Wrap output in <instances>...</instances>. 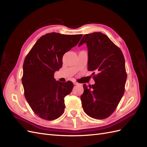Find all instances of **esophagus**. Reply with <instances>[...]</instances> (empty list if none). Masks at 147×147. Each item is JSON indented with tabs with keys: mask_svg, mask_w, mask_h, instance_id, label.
Here are the masks:
<instances>
[{
	"mask_svg": "<svg viewBox=\"0 0 147 147\" xmlns=\"http://www.w3.org/2000/svg\"><path fill=\"white\" fill-rule=\"evenodd\" d=\"M74 84H75V85H80V84H80V83H78V82H75V81L74 82Z\"/></svg>",
	"mask_w": 147,
	"mask_h": 147,
	"instance_id": "1",
	"label": "esophagus"
}]
</instances>
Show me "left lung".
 Instances as JSON below:
<instances>
[{
	"instance_id": "obj_1",
	"label": "left lung",
	"mask_w": 147,
	"mask_h": 147,
	"mask_svg": "<svg viewBox=\"0 0 147 147\" xmlns=\"http://www.w3.org/2000/svg\"><path fill=\"white\" fill-rule=\"evenodd\" d=\"M83 43L88 49V70L97 74L92 73L94 84H84L82 107L90 117L105 119L113 113L124 94L125 60L120 48L101 32L84 35L78 47Z\"/></svg>"
}]
</instances>
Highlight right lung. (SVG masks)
<instances>
[{
	"instance_id": "right-lung-1",
	"label": "right lung",
	"mask_w": 147,
	"mask_h": 147,
	"mask_svg": "<svg viewBox=\"0 0 147 147\" xmlns=\"http://www.w3.org/2000/svg\"><path fill=\"white\" fill-rule=\"evenodd\" d=\"M82 35L47 34L26 56L22 77L24 96L40 118L51 121L64 113V97L72 91L74 84L70 81H56L54 74L62 67L63 55L77 45Z\"/></svg>"
}]
</instances>
